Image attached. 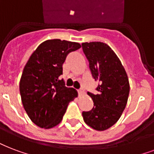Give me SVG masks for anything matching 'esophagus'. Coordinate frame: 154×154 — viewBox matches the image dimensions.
<instances>
[{"label":"esophagus","mask_w":154,"mask_h":154,"mask_svg":"<svg viewBox=\"0 0 154 154\" xmlns=\"http://www.w3.org/2000/svg\"><path fill=\"white\" fill-rule=\"evenodd\" d=\"M77 91H78V94H79V96L83 95V94H85V91H84V90H83V89H79V90H77Z\"/></svg>","instance_id":"esophagus-1"}]
</instances>
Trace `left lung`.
Returning <instances> with one entry per match:
<instances>
[{"instance_id": "obj_1", "label": "left lung", "mask_w": 154, "mask_h": 154, "mask_svg": "<svg viewBox=\"0 0 154 154\" xmlns=\"http://www.w3.org/2000/svg\"><path fill=\"white\" fill-rule=\"evenodd\" d=\"M83 52L98 85V94L88 92L94 102L93 108L83 111L87 125L98 131L111 128L120 118L129 95L128 78L119 59L107 44L101 42L83 43Z\"/></svg>"}]
</instances>
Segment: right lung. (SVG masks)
I'll return each instance as SVG.
<instances>
[{"mask_svg": "<svg viewBox=\"0 0 154 154\" xmlns=\"http://www.w3.org/2000/svg\"><path fill=\"white\" fill-rule=\"evenodd\" d=\"M81 48L78 43L60 39L43 42L30 56L20 80L23 107L31 121L43 128H51L61 122L69 103L77 96L60 76L70 52Z\"/></svg>", "mask_w": 154, "mask_h": 154, "instance_id": "right-lung-1", "label": "right lung"}]
</instances>
